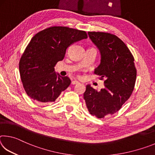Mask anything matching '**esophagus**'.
Masks as SVG:
<instances>
[{
	"instance_id": "34e87169",
	"label": "esophagus",
	"mask_w": 155,
	"mask_h": 155,
	"mask_svg": "<svg viewBox=\"0 0 155 155\" xmlns=\"http://www.w3.org/2000/svg\"><path fill=\"white\" fill-rule=\"evenodd\" d=\"M78 81H72V85H77V84H78Z\"/></svg>"
}]
</instances>
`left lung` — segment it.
Instances as JSON below:
<instances>
[{"mask_svg":"<svg viewBox=\"0 0 155 155\" xmlns=\"http://www.w3.org/2000/svg\"><path fill=\"white\" fill-rule=\"evenodd\" d=\"M91 41L101 54V62L94 74L104 80V87L97 91L90 85L83 94L90 114L98 118L118 111L134 90L137 76L134 57L127 45L114 34L89 31Z\"/></svg>","mask_w":155,"mask_h":155,"instance_id":"1","label":"left lung"}]
</instances>
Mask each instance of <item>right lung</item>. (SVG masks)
<instances>
[{"label": "right lung", "mask_w": 155, "mask_h": 155, "mask_svg": "<svg viewBox=\"0 0 155 155\" xmlns=\"http://www.w3.org/2000/svg\"><path fill=\"white\" fill-rule=\"evenodd\" d=\"M86 38L85 31L61 26L47 28L33 37L19 62L21 81L30 98L40 103L54 102L66 90L71 81L57 74L54 67L64 59L68 46Z\"/></svg>", "instance_id": "1"}]
</instances>
